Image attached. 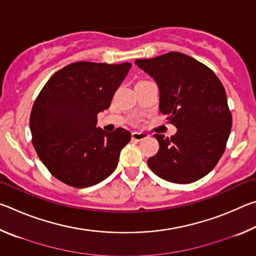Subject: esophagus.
<instances>
[{
  "label": "esophagus",
  "mask_w": 256,
  "mask_h": 256,
  "mask_svg": "<svg viewBox=\"0 0 256 256\" xmlns=\"http://www.w3.org/2000/svg\"><path fill=\"white\" fill-rule=\"evenodd\" d=\"M148 136H149L148 134H146L144 132H133L132 133V140H134V141H142Z\"/></svg>",
  "instance_id": "esophagus-1"
}]
</instances>
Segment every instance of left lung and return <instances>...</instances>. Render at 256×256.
Segmentation results:
<instances>
[{
	"label": "left lung",
	"mask_w": 256,
	"mask_h": 256,
	"mask_svg": "<svg viewBox=\"0 0 256 256\" xmlns=\"http://www.w3.org/2000/svg\"><path fill=\"white\" fill-rule=\"evenodd\" d=\"M136 64L157 82L159 110L177 128L170 138L154 136L159 151L148 159L150 170L177 184L202 178L222 158L232 130L222 84L204 64L178 52Z\"/></svg>",
	"instance_id": "1"
}]
</instances>
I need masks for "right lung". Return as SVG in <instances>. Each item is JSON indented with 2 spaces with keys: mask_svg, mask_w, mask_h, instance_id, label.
<instances>
[{
  "mask_svg": "<svg viewBox=\"0 0 256 256\" xmlns=\"http://www.w3.org/2000/svg\"><path fill=\"white\" fill-rule=\"evenodd\" d=\"M131 63L76 62L46 82L30 114L32 144L55 178L84 188L107 178L118 167L131 133L96 128L97 115L110 106Z\"/></svg>",
  "mask_w": 256,
  "mask_h": 256,
  "instance_id": "right-lung-1",
  "label": "right lung"
}]
</instances>
